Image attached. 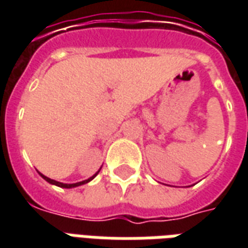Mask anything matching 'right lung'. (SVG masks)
Masks as SVG:
<instances>
[{
	"mask_svg": "<svg viewBox=\"0 0 248 248\" xmlns=\"http://www.w3.org/2000/svg\"><path fill=\"white\" fill-rule=\"evenodd\" d=\"M98 172H99V170H98ZM98 172H95V174H94V175H93L92 178H89V179H86V181H82V182H77V183H70V185H69V183H61V182H57V181H54V179H50V178L45 177V175H44V174H41V172H40V175H41V177H42V178H44V179H45L46 182L51 183V185H56V186L62 187V188H71V187L81 186V185H85V183L90 182V181H92V179H94V178L97 177V174H98Z\"/></svg>",
	"mask_w": 248,
	"mask_h": 248,
	"instance_id": "1",
	"label": "right lung"
}]
</instances>
